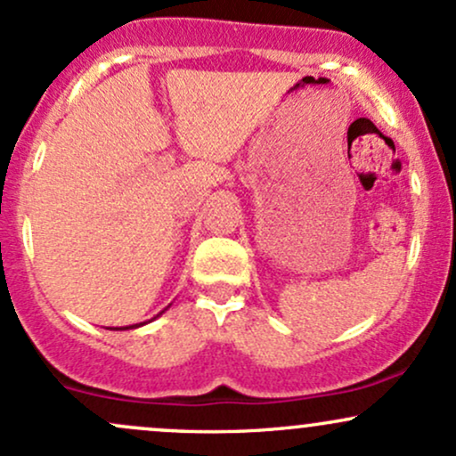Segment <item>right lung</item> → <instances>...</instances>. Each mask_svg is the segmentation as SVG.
<instances>
[{"instance_id": "right-lung-1", "label": "right lung", "mask_w": 456, "mask_h": 456, "mask_svg": "<svg viewBox=\"0 0 456 456\" xmlns=\"http://www.w3.org/2000/svg\"><path fill=\"white\" fill-rule=\"evenodd\" d=\"M130 328H133V326H130ZM119 330V328H118ZM124 330H128V328H124Z\"/></svg>"}]
</instances>
